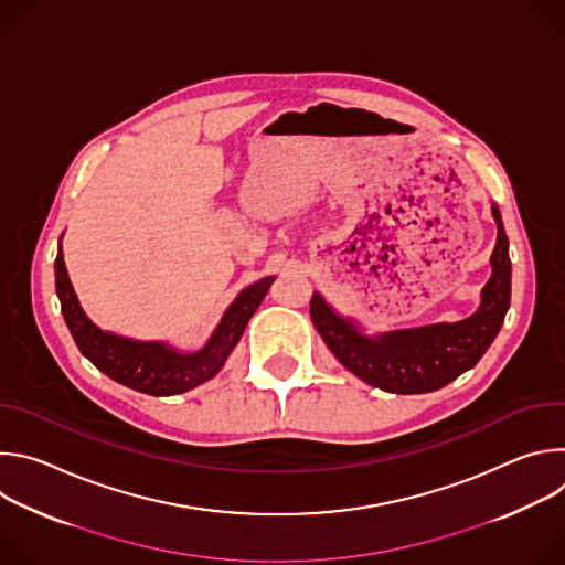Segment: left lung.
<instances>
[{"label": "left lung", "instance_id": "left-lung-1", "mask_svg": "<svg viewBox=\"0 0 565 565\" xmlns=\"http://www.w3.org/2000/svg\"><path fill=\"white\" fill-rule=\"evenodd\" d=\"M492 216L499 230L490 257L492 277L480 290L478 310L467 319L366 335L353 317L340 315L315 290L310 319L338 362L366 384L402 395L443 388L476 366L503 327L512 292L510 241L494 203Z\"/></svg>", "mask_w": 565, "mask_h": 565}]
</instances>
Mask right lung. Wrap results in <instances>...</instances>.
<instances>
[{
	"instance_id": "add662e5",
	"label": "right lung",
	"mask_w": 565,
	"mask_h": 565,
	"mask_svg": "<svg viewBox=\"0 0 565 565\" xmlns=\"http://www.w3.org/2000/svg\"><path fill=\"white\" fill-rule=\"evenodd\" d=\"M273 281L275 275L241 290L225 308L207 342L199 351H181L168 342L131 340L96 327L77 301L64 266L62 236L57 241L55 290L62 303L64 321L79 353L118 384L158 397L185 393L212 380L223 369Z\"/></svg>"
}]
</instances>
